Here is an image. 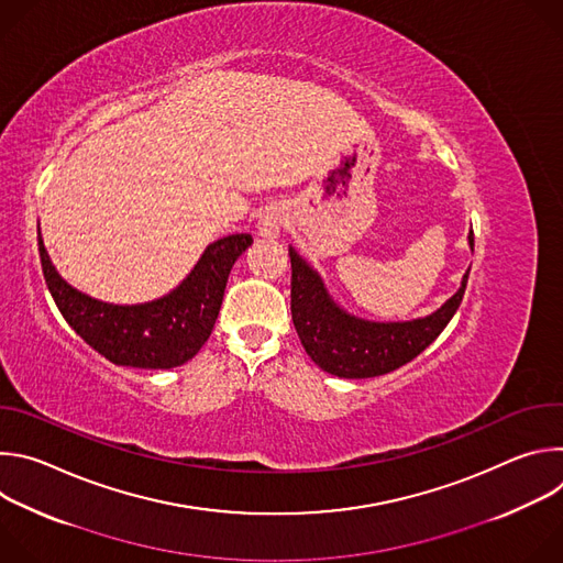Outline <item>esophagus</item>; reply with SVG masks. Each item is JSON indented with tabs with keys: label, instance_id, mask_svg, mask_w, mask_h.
<instances>
[{
	"label": "esophagus",
	"instance_id": "esophagus-1",
	"mask_svg": "<svg viewBox=\"0 0 563 563\" xmlns=\"http://www.w3.org/2000/svg\"><path fill=\"white\" fill-rule=\"evenodd\" d=\"M285 224V211L280 207L267 209L258 220V233L265 238H278Z\"/></svg>",
	"mask_w": 563,
	"mask_h": 563
}]
</instances>
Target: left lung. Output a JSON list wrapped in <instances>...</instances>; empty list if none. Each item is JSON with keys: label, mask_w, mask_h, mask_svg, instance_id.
Segmentation results:
<instances>
[{"label": "left lung", "mask_w": 563, "mask_h": 563, "mask_svg": "<svg viewBox=\"0 0 563 563\" xmlns=\"http://www.w3.org/2000/svg\"><path fill=\"white\" fill-rule=\"evenodd\" d=\"M474 252L472 231L467 233ZM291 258V320L309 358L339 378H372L417 358L450 323L459 309L467 274L461 287L437 311L412 320H367L343 309L320 274L294 250Z\"/></svg>", "instance_id": "left-lung-1"}]
</instances>
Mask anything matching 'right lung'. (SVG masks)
<instances>
[{"label":"right lung","mask_w":563,"mask_h":563,"mask_svg":"<svg viewBox=\"0 0 563 563\" xmlns=\"http://www.w3.org/2000/svg\"><path fill=\"white\" fill-rule=\"evenodd\" d=\"M252 243L250 233L224 235L202 252L169 294L115 305L68 285L51 263L37 229L42 272L66 323L107 361L137 369H172L200 352L216 325L229 272Z\"/></svg>","instance_id":"1"}]
</instances>
